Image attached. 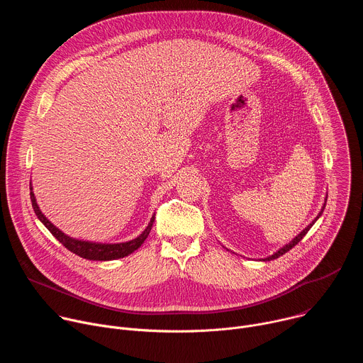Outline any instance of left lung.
I'll return each mask as SVG.
<instances>
[{"mask_svg":"<svg viewBox=\"0 0 363 363\" xmlns=\"http://www.w3.org/2000/svg\"><path fill=\"white\" fill-rule=\"evenodd\" d=\"M326 201H328V196L325 198V203H323V206H322V210L319 211L318 217H316V218H315L312 223H310V224H308V225H307V227H306L303 231H300V234H297V235H296V237H294V238H293L290 242L284 244L281 248H279V250H277L276 252H273L272 255H269V257H266V258H262V260H263V262H272V260H274V258H279L280 255L286 254V252H287L289 250H291V248H293L296 244H298V242L301 241V238H303V237L307 234V231H308L310 228H312V227H313V224H315V223H316V221L320 218V216H322V213H323V210H325V206H326Z\"/></svg>","mask_w":363,"mask_h":363,"instance_id":"left-lung-1","label":"left lung"}]
</instances>
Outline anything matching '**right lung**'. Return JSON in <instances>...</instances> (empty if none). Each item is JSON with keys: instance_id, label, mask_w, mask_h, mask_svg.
Returning a JSON list of instances; mask_svg holds the SVG:
<instances>
[{"instance_id": "obj_1", "label": "right lung", "mask_w": 363, "mask_h": 363, "mask_svg": "<svg viewBox=\"0 0 363 363\" xmlns=\"http://www.w3.org/2000/svg\"><path fill=\"white\" fill-rule=\"evenodd\" d=\"M30 191H31L30 196H31L33 210H34L37 218L67 250H70L72 252L77 254L82 258H86V260L111 262V260H116V258H123V257L132 254L145 242V240L147 238V235L152 230L153 221H155V216H152L147 227L136 238H133L130 241H125V242H96V241L79 240V238H73V237L65 234L62 230H59L53 223H51L40 210L35 195L33 192V185L30 186Z\"/></svg>"}]
</instances>
